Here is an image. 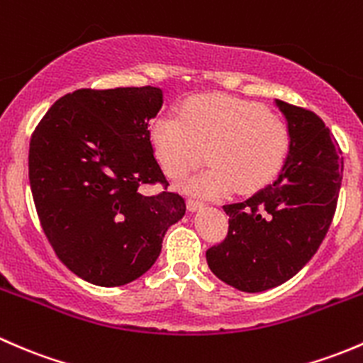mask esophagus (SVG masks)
<instances>
[{
    "label": "esophagus",
    "mask_w": 363,
    "mask_h": 363,
    "mask_svg": "<svg viewBox=\"0 0 363 363\" xmlns=\"http://www.w3.org/2000/svg\"><path fill=\"white\" fill-rule=\"evenodd\" d=\"M186 206H189L190 211H197V209H201L204 206V203L203 201L196 199V197H190V199L186 201Z\"/></svg>",
    "instance_id": "obj_1"
}]
</instances>
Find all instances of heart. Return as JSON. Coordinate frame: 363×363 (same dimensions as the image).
<instances>
[{
	"mask_svg": "<svg viewBox=\"0 0 363 363\" xmlns=\"http://www.w3.org/2000/svg\"><path fill=\"white\" fill-rule=\"evenodd\" d=\"M148 138L171 178L194 169L206 150L211 164L182 183L204 197L264 189L278 177L290 152V129L279 115L262 103L227 94L186 101L178 115H157Z\"/></svg>",
	"mask_w": 363,
	"mask_h": 363,
	"instance_id": "b5f03b06",
	"label": "heart"
}]
</instances>
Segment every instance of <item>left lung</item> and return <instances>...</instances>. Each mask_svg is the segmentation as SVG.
Listing matches in <instances>:
<instances>
[{"label": "left lung", "mask_w": 363, "mask_h": 363, "mask_svg": "<svg viewBox=\"0 0 363 363\" xmlns=\"http://www.w3.org/2000/svg\"><path fill=\"white\" fill-rule=\"evenodd\" d=\"M290 129V152L271 185L225 204L229 233L206 252L216 278L241 292L289 281L311 260L334 218L342 152L313 111L276 99Z\"/></svg>", "instance_id": "obj_1"}]
</instances>
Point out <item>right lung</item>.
<instances>
[{
  "label": "right lung",
  "mask_w": 363,
  "mask_h": 363,
  "mask_svg": "<svg viewBox=\"0 0 363 363\" xmlns=\"http://www.w3.org/2000/svg\"><path fill=\"white\" fill-rule=\"evenodd\" d=\"M159 87L78 89L55 101L29 143V183L48 242L85 281L121 286L155 264L166 230L185 215L154 157L148 122ZM164 190L143 196V184Z\"/></svg>",
  "instance_id": "1"
}]
</instances>
